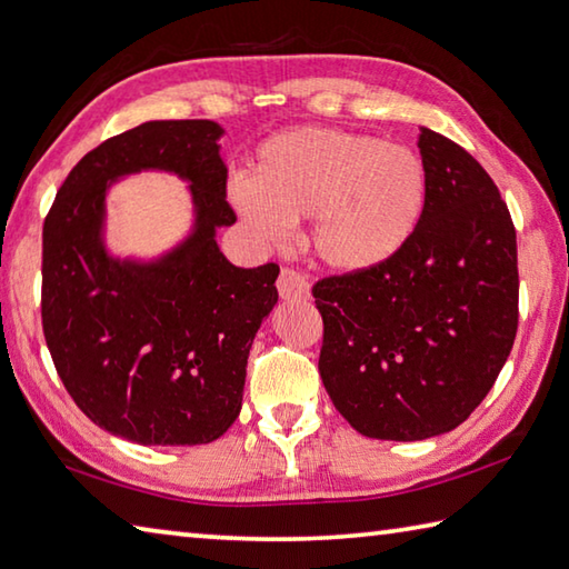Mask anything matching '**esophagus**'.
I'll use <instances>...</instances> for the list:
<instances>
[{
	"label": "esophagus",
	"mask_w": 569,
	"mask_h": 569,
	"mask_svg": "<svg viewBox=\"0 0 569 569\" xmlns=\"http://www.w3.org/2000/svg\"><path fill=\"white\" fill-rule=\"evenodd\" d=\"M277 292L284 302H307L309 299V280L295 270H282L277 277Z\"/></svg>",
	"instance_id": "34e87169"
}]
</instances>
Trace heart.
Here are the masks:
<instances>
[{
    "instance_id": "b5f03b06",
    "label": "heart",
    "mask_w": 569,
    "mask_h": 569,
    "mask_svg": "<svg viewBox=\"0 0 569 569\" xmlns=\"http://www.w3.org/2000/svg\"><path fill=\"white\" fill-rule=\"evenodd\" d=\"M426 166L413 148L339 128H292L257 148L230 200L257 238L280 244L312 218L309 248L337 274L371 272L411 240L426 208Z\"/></svg>"
}]
</instances>
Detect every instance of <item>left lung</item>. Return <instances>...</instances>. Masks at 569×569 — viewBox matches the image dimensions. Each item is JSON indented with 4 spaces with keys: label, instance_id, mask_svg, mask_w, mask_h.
<instances>
[{
    "label": "left lung",
    "instance_id": "left-lung-1",
    "mask_svg": "<svg viewBox=\"0 0 569 569\" xmlns=\"http://www.w3.org/2000/svg\"><path fill=\"white\" fill-rule=\"evenodd\" d=\"M426 208L406 248L371 272L315 284L319 373L361 436L423 441L473 413L518 331V244L478 160L418 126Z\"/></svg>",
    "mask_w": 569,
    "mask_h": 569
}]
</instances>
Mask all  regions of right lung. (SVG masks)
<instances>
[{"label":"right lung","mask_w":569,"mask_h":569,"mask_svg":"<svg viewBox=\"0 0 569 569\" xmlns=\"http://www.w3.org/2000/svg\"><path fill=\"white\" fill-rule=\"evenodd\" d=\"M224 128L146 121L86 153L44 220L41 325L53 367L96 426L141 446H200L242 409L252 339L277 305V264L234 267L218 230ZM186 179L191 230L153 258L113 256L104 242L110 188L128 174Z\"/></svg>","instance_id":"1"}]
</instances>
